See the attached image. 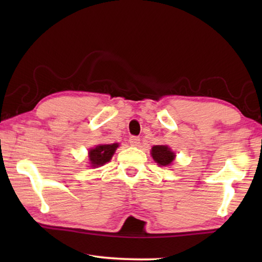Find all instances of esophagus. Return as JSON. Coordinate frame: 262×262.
<instances>
[{
    "label": "esophagus",
    "instance_id": "obj_1",
    "mask_svg": "<svg viewBox=\"0 0 262 262\" xmlns=\"http://www.w3.org/2000/svg\"><path fill=\"white\" fill-rule=\"evenodd\" d=\"M129 143H130L132 147H139L140 143H141L140 137H137V136L129 137Z\"/></svg>",
    "mask_w": 262,
    "mask_h": 262
}]
</instances>
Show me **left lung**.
Returning a JSON list of instances; mask_svg holds the SVG:
<instances>
[{"mask_svg": "<svg viewBox=\"0 0 262 262\" xmlns=\"http://www.w3.org/2000/svg\"><path fill=\"white\" fill-rule=\"evenodd\" d=\"M151 156L159 166H168L173 162L176 155L167 145H154L151 148Z\"/></svg>", "mask_w": 262, "mask_h": 262, "instance_id": "left-lung-1", "label": "left lung"}]
</instances>
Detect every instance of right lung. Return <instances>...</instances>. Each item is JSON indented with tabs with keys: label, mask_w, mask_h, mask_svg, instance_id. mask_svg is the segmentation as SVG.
Instances as JSON below:
<instances>
[{
	"label": "right lung",
	"mask_w": 262,
	"mask_h": 262,
	"mask_svg": "<svg viewBox=\"0 0 262 262\" xmlns=\"http://www.w3.org/2000/svg\"><path fill=\"white\" fill-rule=\"evenodd\" d=\"M118 147V143L99 144L89 150V161H90L91 167L103 166L104 164L110 162Z\"/></svg>",
	"instance_id": "obj_1"
}]
</instances>
